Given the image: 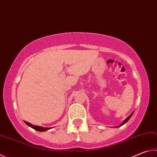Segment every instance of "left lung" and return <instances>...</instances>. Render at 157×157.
I'll return each mask as SVG.
<instances>
[{
  "label": "left lung",
  "instance_id": "left-lung-1",
  "mask_svg": "<svg viewBox=\"0 0 157 157\" xmlns=\"http://www.w3.org/2000/svg\"><path fill=\"white\" fill-rule=\"evenodd\" d=\"M132 114H133V113H132V114H131V115L129 116V117H127L126 119H125V120L123 121V123H122L121 124V126H122V125H124V124H126V122L128 121V120H129V119H130V118L131 117H132ZM120 126H119V127H120Z\"/></svg>",
  "mask_w": 157,
  "mask_h": 157
}]
</instances>
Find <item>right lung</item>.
I'll return each mask as SVG.
<instances>
[{"instance_id": "add662e5", "label": "right lung", "mask_w": 157, "mask_h": 157, "mask_svg": "<svg viewBox=\"0 0 157 157\" xmlns=\"http://www.w3.org/2000/svg\"><path fill=\"white\" fill-rule=\"evenodd\" d=\"M25 124H27L29 126L33 128L34 130L40 131V132H44V131H46L47 130L50 129V128H43V127H40V126H33V125L29 123V122H27V121H25Z\"/></svg>"}]
</instances>
